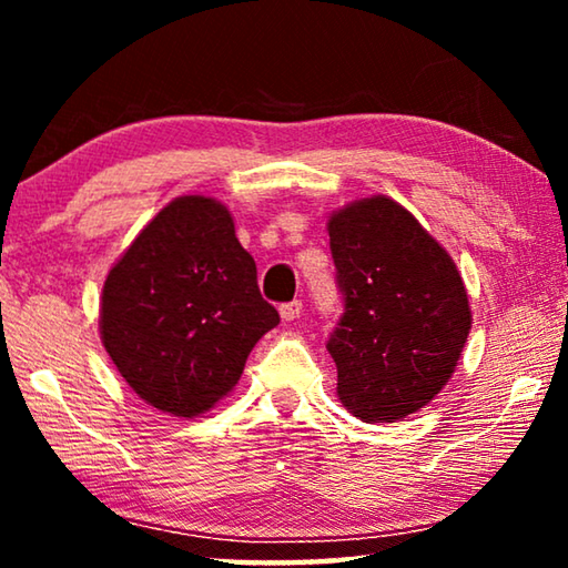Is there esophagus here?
Here are the masks:
<instances>
[{
    "label": "esophagus",
    "instance_id": "esophagus-1",
    "mask_svg": "<svg viewBox=\"0 0 568 568\" xmlns=\"http://www.w3.org/2000/svg\"><path fill=\"white\" fill-rule=\"evenodd\" d=\"M301 313H303V303L301 301H291V303H283L281 305V318L283 321L301 318Z\"/></svg>",
    "mask_w": 568,
    "mask_h": 568
}]
</instances>
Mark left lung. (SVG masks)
<instances>
[{
    "label": "left lung",
    "mask_w": 568,
    "mask_h": 568,
    "mask_svg": "<svg viewBox=\"0 0 568 568\" xmlns=\"http://www.w3.org/2000/svg\"><path fill=\"white\" fill-rule=\"evenodd\" d=\"M343 313L325 348L338 398L365 423H393L446 386L470 331L454 261L390 197L358 200L328 223Z\"/></svg>",
    "instance_id": "obj_1"
}]
</instances>
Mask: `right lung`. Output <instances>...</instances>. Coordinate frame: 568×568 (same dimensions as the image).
Masks as SVG:
<instances>
[{"instance_id":"obj_1","label":"right lung","mask_w":568,"mask_h":568,"mask_svg":"<svg viewBox=\"0 0 568 568\" xmlns=\"http://www.w3.org/2000/svg\"><path fill=\"white\" fill-rule=\"evenodd\" d=\"M277 323L227 207L203 195L162 207L102 287L112 363L142 400L182 418L227 396Z\"/></svg>"}]
</instances>
